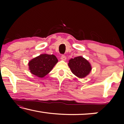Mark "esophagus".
I'll use <instances>...</instances> for the list:
<instances>
[{
	"label": "esophagus",
	"instance_id": "1",
	"mask_svg": "<svg viewBox=\"0 0 124 124\" xmlns=\"http://www.w3.org/2000/svg\"><path fill=\"white\" fill-rule=\"evenodd\" d=\"M61 59L64 61H65L66 59H67V57L65 55H62V56H61Z\"/></svg>",
	"mask_w": 124,
	"mask_h": 124
}]
</instances>
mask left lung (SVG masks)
Returning a JSON list of instances; mask_svg holds the SVG:
<instances>
[{"label": "left lung", "mask_w": 124, "mask_h": 124, "mask_svg": "<svg viewBox=\"0 0 124 124\" xmlns=\"http://www.w3.org/2000/svg\"><path fill=\"white\" fill-rule=\"evenodd\" d=\"M68 65L73 73L80 78L85 77L91 70V64L82 56L71 59L69 61Z\"/></svg>", "instance_id": "8db88e82"}]
</instances>
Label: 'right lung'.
<instances>
[{
    "instance_id": "1",
    "label": "right lung",
    "mask_w": 124,
    "mask_h": 124,
    "mask_svg": "<svg viewBox=\"0 0 124 124\" xmlns=\"http://www.w3.org/2000/svg\"><path fill=\"white\" fill-rule=\"evenodd\" d=\"M57 62L54 55L41 54L29 62V68L34 75L42 78L51 72Z\"/></svg>"
}]
</instances>
